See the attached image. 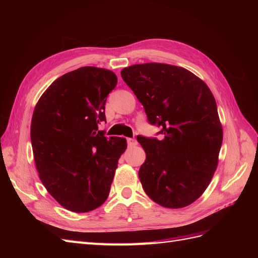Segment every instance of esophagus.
I'll use <instances>...</instances> for the list:
<instances>
[{"mask_svg":"<svg viewBox=\"0 0 258 258\" xmlns=\"http://www.w3.org/2000/svg\"><path fill=\"white\" fill-rule=\"evenodd\" d=\"M127 144H128V146H129V147H132V146L137 145V141H136L135 139H132V138H128V139H127Z\"/></svg>","mask_w":258,"mask_h":258,"instance_id":"1","label":"esophagus"}]
</instances>
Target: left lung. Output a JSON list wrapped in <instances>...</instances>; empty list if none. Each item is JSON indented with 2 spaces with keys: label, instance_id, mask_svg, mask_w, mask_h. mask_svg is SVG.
Returning <instances> with one entry per match:
<instances>
[{
  "label": "left lung",
  "instance_id": "obj_1",
  "mask_svg": "<svg viewBox=\"0 0 258 258\" xmlns=\"http://www.w3.org/2000/svg\"><path fill=\"white\" fill-rule=\"evenodd\" d=\"M121 77L163 136H138L146 153L139 170L144 191L161 207L189 206L212 179L223 142L212 92L188 70L165 63L124 68Z\"/></svg>",
  "mask_w": 258,
  "mask_h": 258
}]
</instances>
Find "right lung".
<instances>
[{"label": "right lung", "mask_w": 258, "mask_h": 258, "mask_svg": "<svg viewBox=\"0 0 258 258\" xmlns=\"http://www.w3.org/2000/svg\"><path fill=\"white\" fill-rule=\"evenodd\" d=\"M117 85L110 70L84 67L46 89L31 121L35 166L43 185L67 210L85 213L110 194L126 139L105 137L106 98Z\"/></svg>", "instance_id": "1"}]
</instances>
